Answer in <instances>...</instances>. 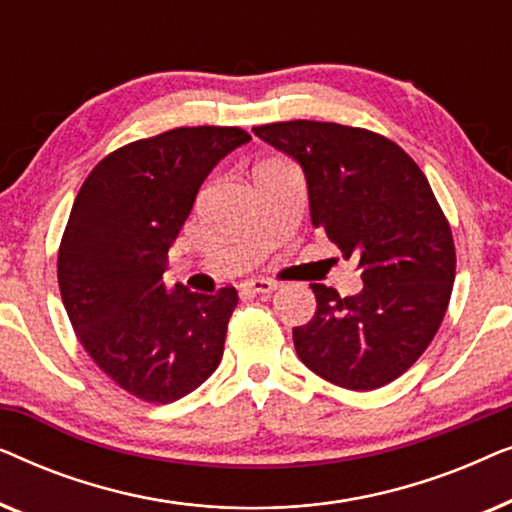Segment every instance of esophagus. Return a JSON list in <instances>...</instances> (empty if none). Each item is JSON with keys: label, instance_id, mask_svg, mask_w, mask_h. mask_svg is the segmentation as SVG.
I'll return each mask as SVG.
<instances>
[{"label": "esophagus", "instance_id": "esophagus-1", "mask_svg": "<svg viewBox=\"0 0 512 512\" xmlns=\"http://www.w3.org/2000/svg\"><path fill=\"white\" fill-rule=\"evenodd\" d=\"M242 291L247 293H272L277 289V282H272V279H263V277H254V279H247V282H242Z\"/></svg>", "mask_w": 512, "mask_h": 512}]
</instances>
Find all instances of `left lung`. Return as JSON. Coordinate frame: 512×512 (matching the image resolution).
Wrapping results in <instances>:
<instances>
[{
  "label": "left lung",
  "instance_id": "left-lung-1",
  "mask_svg": "<svg viewBox=\"0 0 512 512\" xmlns=\"http://www.w3.org/2000/svg\"><path fill=\"white\" fill-rule=\"evenodd\" d=\"M254 132L298 160L312 226L354 258L363 279L347 298L312 284L317 312L293 328L300 361L352 391L394 382L443 324L457 268L450 223L424 172L401 146L363 128L286 121Z\"/></svg>",
  "mask_w": 512,
  "mask_h": 512
}]
</instances>
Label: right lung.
I'll return each instance as SVG.
<instances>
[{"mask_svg": "<svg viewBox=\"0 0 512 512\" xmlns=\"http://www.w3.org/2000/svg\"><path fill=\"white\" fill-rule=\"evenodd\" d=\"M249 139L219 125L139 139L102 158L74 200L58 251L62 303L90 359L146 403L179 401L221 363L237 291H170L163 272L202 181Z\"/></svg>", "mask_w": 512, "mask_h": 512, "instance_id": "1", "label": "right lung"}]
</instances>
